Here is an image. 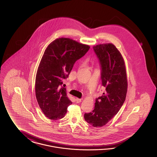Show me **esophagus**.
Segmentation results:
<instances>
[{
  "label": "esophagus",
  "instance_id": "34e87169",
  "mask_svg": "<svg viewBox=\"0 0 157 157\" xmlns=\"http://www.w3.org/2000/svg\"><path fill=\"white\" fill-rule=\"evenodd\" d=\"M76 101L77 103H79L82 101V99H79V98H76Z\"/></svg>",
  "mask_w": 157,
  "mask_h": 157
}]
</instances>
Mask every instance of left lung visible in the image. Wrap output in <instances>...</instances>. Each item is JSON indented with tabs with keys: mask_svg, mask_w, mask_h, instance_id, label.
Returning a JSON list of instances; mask_svg holds the SVG:
<instances>
[{
	"mask_svg": "<svg viewBox=\"0 0 157 157\" xmlns=\"http://www.w3.org/2000/svg\"><path fill=\"white\" fill-rule=\"evenodd\" d=\"M101 66V78L105 91L96 99L94 109L84 114L85 120L94 127L106 125L120 111L127 95V73L124 59L112 44L93 47Z\"/></svg>",
	"mask_w": 157,
	"mask_h": 157,
	"instance_id": "1",
	"label": "left lung"
}]
</instances>
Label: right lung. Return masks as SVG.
<instances>
[{"label":"right lung","instance_id":"add662e5","mask_svg":"<svg viewBox=\"0 0 157 157\" xmlns=\"http://www.w3.org/2000/svg\"><path fill=\"white\" fill-rule=\"evenodd\" d=\"M69 38L61 37L51 42L40 60L35 80V93L38 104L45 116L52 120L63 118L72 102L62 87L77 60L90 49Z\"/></svg>","mask_w":157,"mask_h":157}]
</instances>
